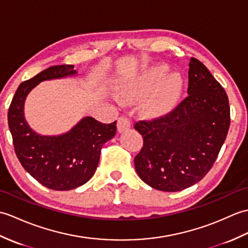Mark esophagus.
I'll use <instances>...</instances> for the list:
<instances>
[{
  "label": "esophagus",
  "instance_id": "obj_1",
  "mask_svg": "<svg viewBox=\"0 0 248 248\" xmlns=\"http://www.w3.org/2000/svg\"><path fill=\"white\" fill-rule=\"evenodd\" d=\"M118 130L120 133H122V131L128 129L130 127V121L127 117H120L118 120Z\"/></svg>",
  "mask_w": 248,
  "mask_h": 248
}]
</instances>
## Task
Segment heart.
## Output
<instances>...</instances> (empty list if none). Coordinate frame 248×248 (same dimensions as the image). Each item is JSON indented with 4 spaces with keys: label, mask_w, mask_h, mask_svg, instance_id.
Masks as SVG:
<instances>
[{
    "label": "heart",
    "mask_w": 248,
    "mask_h": 248,
    "mask_svg": "<svg viewBox=\"0 0 248 248\" xmlns=\"http://www.w3.org/2000/svg\"><path fill=\"white\" fill-rule=\"evenodd\" d=\"M168 65L160 64L147 68L127 90L123 92V96L140 97L146 95L143 107L148 113L158 114L168 111L173 107L180 91L181 80L177 74L167 73Z\"/></svg>",
    "instance_id": "b5f03b06"
}]
</instances>
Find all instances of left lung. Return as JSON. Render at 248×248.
<instances>
[{
  "mask_svg": "<svg viewBox=\"0 0 248 248\" xmlns=\"http://www.w3.org/2000/svg\"><path fill=\"white\" fill-rule=\"evenodd\" d=\"M188 96L160 117L140 120L143 146L135 157L139 177L152 188L177 192L211 170L230 125L228 96L199 59L189 63Z\"/></svg>",
  "mask_w": 248,
  "mask_h": 248,
  "instance_id": "8db88e82",
  "label": "left lung"
}]
</instances>
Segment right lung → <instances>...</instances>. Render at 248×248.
<instances>
[{
    "label": "right lung",
    "instance_id": "1",
    "mask_svg": "<svg viewBox=\"0 0 248 248\" xmlns=\"http://www.w3.org/2000/svg\"><path fill=\"white\" fill-rule=\"evenodd\" d=\"M76 73L74 65H53L34 78L21 82L8 109V126L16 155L22 167L48 189L67 191L78 188L95 173L101 150L117 131V121L104 124L86 117L69 133L40 136L31 130L24 119V101L40 81Z\"/></svg>",
    "mask_w": 248,
    "mask_h": 248
}]
</instances>
